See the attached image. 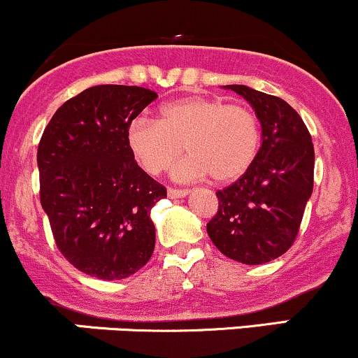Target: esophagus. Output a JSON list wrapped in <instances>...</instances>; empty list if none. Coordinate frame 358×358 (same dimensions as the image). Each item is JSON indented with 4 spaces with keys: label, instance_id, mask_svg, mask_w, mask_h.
Here are the masks:
<instances>
[{
    "label": "esophagus",
    "instance_id": "34e87169",
    "mask_svg": "<svg viewBox=\"0 0 358 358\" xmlns=\"http://www.w3.org/2000/svg\"><path fill=\"white\" fill-rule=\"evenodd\" d=\"M187 193H189V189H176V187H169L167 189V194L169 198H182V196H186Z\"/></svg>",
    "mask_w": 358,
    "mask_h": 358
}]
</instances>
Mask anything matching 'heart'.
I'll use <instances>...</instances> for the list:
<instances>
[{
    "label": "heart",
    "mask_w": 358,
    "mask_h": 358,
    "mask_svg": "<svg viewBox=\"0 0 358 358\" xmlns=\"http://www.w3.org/2000/svg\"><path fill=\"white\" fill-rule=\"evenodd\" d=\"M259 141V122L249 107L201 95L176 99L160 109V119L138 116L126 126L128 150L152 176L167 171L186 145L191 155L172 169L179 180L241 178L255 162Z\"/></svg>",
    "instance_id": "1"
}]
</instances>
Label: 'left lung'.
I'll use <instances>...</instances> for the list:
<instances>
[{"label":"left lung","instance_id":"obj_1","mask_svg":"<svg viewBox=\"0 0 358 358\" xmlns=\"http://www.w3.org/2000/svg\"><path fill=\"white\" fill-rule=\"evenodd\" d=\"M227 88L252 106L263 143L251 167L217 191L218 211L206 232L230 259L263 264L287 252L301 229L314 186L313 138L283 99L245 85Z\"/></svg>","mask_w":358,"mask_h":358}]
</instances>
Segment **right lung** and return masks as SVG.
<instances>
[{
  "mask_svg": "<svg viewBox=\"0 0 358 358\" xmlns=\"http://www.w3.org/2000/svg\"><path fill=\"white\" fill-rule=\"evenodd\" d=\"M155 99L143 87H90L42 133L41 205L61 255L95 278H128L153 255L150 211L167 189L133 159L126 126Z\"/></svg>",
  "mask_w": 358,
  "mask_h": 358,
  "instance_id": "add662e5",
  "label": "right lung"
}]
</instances>
